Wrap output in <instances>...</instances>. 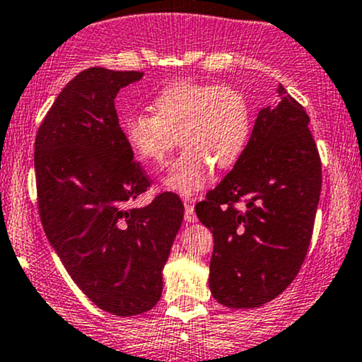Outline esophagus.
I'll return each instance as SVG.
<instances>
[{"mask_svg":"<svg viewBox=\"0 0 362 362\" xmlns=\"http://www.w3.org/2000/svg\"><path fill=\"white\" fill-rule=\"evenodd\" d=\"M184 208H185V213H184L185 221H187V223H196V221H197V216H196V211H194L192 202L185 201V202H184Z\"/></svg>","mask_w":362,"mask_h":362,"instance_id":"1","label":"esophagus"}]
</instances>
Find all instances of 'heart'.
Masks as SVG:
<instances>
[{
	"instance_id": "obj_1",
	"label": "heart",
	"mask_w": 362,
	"mask_h": 362,
	"mask_svg": "<svg viewBox=\"0 0 362 362\" xmlns=\"http://www.w3.org/2000/svg\"><path fill=\"white\" fill-rule=\"evenodd\" d=\"M154 113L137 111L123 122L130 149L148 165L160 166L177 148L165 187L190 197L208 185L216 168L235 166L252 132V108L239 89L230 86L180 81L153 99Z\"/></svg>"
}]
</instances>
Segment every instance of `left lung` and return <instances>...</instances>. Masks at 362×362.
<instances>
[{
  "instance_id": "obj_1",
  "label": "left lung",
  "mask_w": 362,
  "mask_h": 362,
  "mask_svg": "<svg viewBox=\"0 0 362 362\" xmlns=\"http://www.w3.org/2000/svg\"><path fill=\"white\" fill-rule=\"evenodd\" d=\"M257 113L245 153L206 199L199 221L213 233L209 288L226 308H259L299 273L321 192V160L305 110L284 86ZM244 202L240 212L235 208Z\"/></svg>"
}]
</instances>
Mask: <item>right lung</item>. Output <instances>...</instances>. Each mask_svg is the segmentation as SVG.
I'll use <instances>...</instances> for the list:
<instances>
[{
  "mask_svg": "<svg viewBox=\"0 0 362 362\" xmlns=\"http://www.w3.org/2000/svg\"><path fill=\"white\" fill-rule=\"evenodd\" d=\"M142 71L93 66L54 99L34 144L41 223L71 280L103 311L136 316L158 304L163 266L184 220V204L163 192L132 202L151 185L134 161L115 110L122 87Z\"/></svg>",
  "mask_w": 362,
  "mask_h": 362,
  "instance_id": "add662e5",
  "label": "right lung"
}]
</instances>
